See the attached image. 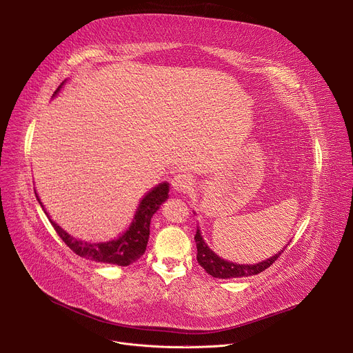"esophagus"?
<instances>
[{"label":"esophagus","mask_w":353,"mask_h":353,"mask_svg":"<svg viewBox=\"0 0 353 353\" xmlns=\"http://www.w3.org/2000/svg\"><path fill=\"white\" fill-rule=\"evenodd\" d=\"M172 188L177 193L189 192L193 188V179L189 174L179 173L172 179Z\"/></svg>","instance_id":"1"}]
</instances>
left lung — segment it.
Listing matches in <instances>:
<instances>
[{
    "label": "left lung",
    "mask_w": 353,
    "mask_h": 353,
    "mask_svg": "<svg viewBox=\"0 0 353 353\" xmlns=\"http://www.w3.org/2000/svg\"><path fill=\"white\" fill-rule=\"evenodd\" d=\"M194 240H196V246H197L199 265L205 269L209 274H212L213 277H217V279H234V277H245V276H253V274L261 273L265 269H268L276 261V259L282 254V252L288 246L286 245L276 254L270 256L269 259H265V261H262V262L250 263V265H240V263H233V262L225 261V259H221L219 254H216L209 248V245L205 242V239H203L199 226H197Z\"/></svg>",
    "instance_id": "obj_1"
}]
</instances>
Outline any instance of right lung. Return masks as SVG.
<instances>
[{"instance_id": "obj_1", "label": "right lung", "mask_w": 353, "mask_h": 353, "mask_svg": "<svg viewBox=\"0 0 353 353\" xmlns=\"http://www.w3.org/2000/svg\"><path fill=\"white\" fill-rule=\"evenodd\" d=\"M67 81V80H65ZM63 81L59 88L55 90L52 97H55L65 84ZM169 190L170 186L167 181L159 183L152 190H148L141 200L139 201V206L136 209V213L132 219V223L128 228L116 239L107 240V242H85V240L77 239L67 233L59 223L50 217L47 210L44 209V205L41 199L39 197V193L35 192V197L39 200L40 206L43 208L44 213L47 214L50 223L59 233V236L63 239V242L74 252L76 254L90 259L92 262L99 263H110V265H117V266H128L133 262L139 261V259L144 254L148 236H150V221L154 213L160 209L163 203L169 199Z\"/></svg>"}]
</instances>
